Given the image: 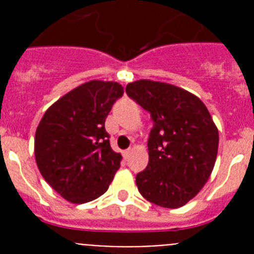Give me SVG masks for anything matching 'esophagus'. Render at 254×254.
<instances>
[{
  "instance_id": "1",
  "label": "esophagus",
  "mask_w": 254,
  "mask_h": 254,
  "mask_svg": "<svg viewBox=\"0 0 254 254\" xmlns=\"http://www.w3.org/2000/svg\"><path fill=\"white\" fill-rule=\"evenodd\" d=\"M131 152H132V149H127V150H125V151H123V155H125V158L127 159L129 156V155H131Z\"/></svg>"
}]
</instances>
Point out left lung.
Returning <instances> with one entry per match:
<instances>
[{
    "label": "left lung",
    "mask_w": 254,
    "mask_h": 254,
    "mask_svg": "<svg viewBox=\"0 0 254 254\" xmlns=\"http://www.w3.org/2000/svg\"><path fill=\"white\" fill-rule=\"evenodd\" d=\"M127 95L150 113L149 164L136 176L142 197L178 208L205 186L216 161L219 131L207 108L193 94L165 82L138 80Z\"/></svg>",
    "instance_id": "left-lung-1"
}]
</instances>
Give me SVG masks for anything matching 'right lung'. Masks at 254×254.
Instances as JSON below:
<instances>
[{"label": "right lung", "mask_w": 254, "mask_h": 254, "mask_svg": "<svg viewBox=\"0 0 254 254\" xmlns=\"http://www.w3.org/2000/svg\"><path fill=\"white\" fill-rule=\"evenodd\" d=\"M123 87L113 81L85 82L47 109L35 132L34 152L40 174L72 203L105 193L121 167L112 150L105 118Z\"/></svg>", "instance_id": "add662e5"}]
</instances>
